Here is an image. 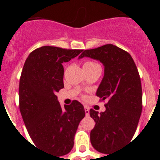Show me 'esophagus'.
Returning a JSON list of instances; mask_svg holds the SVG:
<instances>
[{
  "label": "esophagus",
  "mask_w": 160,
  "mask_h": 160,
  "mask_svg": "<svg viewBox=\"0 0 160 160\" xmlns=\"http://www.w3.org/2000/svg\"><path fill=\"white\" fill-rule=\"evenodd\" d=\"M85 114L86 115H90V109L88 108L87 106H85Z\"/></svg>",
  "instance_id": "esophagus-1"
}]
</instances>
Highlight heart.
Segmentation results:
<instances>
[{
    "instance_id": "1",
    "label": "heart",
    "mask_w": 160,
    "mask_h": 160,
    "mask_svg": "<svg viewBox=\"0 0 160 160\" xmlns=\"http://www.w3.org/2000/svg\"><path fill=\"white\" fill-rule=\"evenodd\" d=\"M96 66H99L98 64L93 62V61H85V64H84V69H91V68L96 67Z\"/></svg>"
}]
</instances>
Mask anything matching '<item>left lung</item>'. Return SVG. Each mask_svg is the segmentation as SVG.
<instances>
[{
	"instance_id": "obj_1",
	"label": "left lung",
	"mask_w": 160,
	"mask_h": 160,
	"mask_svg": "<svg viewBox=\"0 0 160 160\" xmlns=\"http://www.w3.org/2000/svg\"><path fill=\"white\" fill-rule=\"evenodd\" d=\"M100 60L105 74L96 95L106 100L105 111L90 109L95 125L90 132V142L97 151L111 154L134 136L142 112V87L138 69L127 51L108 44L85 50L80 59Z\"/></svg>"
}]
</instances>
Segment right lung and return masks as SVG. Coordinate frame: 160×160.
Here are the masks:
<instances>
[{
	"label": "right lung",
	"instance_id": "1",
	"mask_svg": "<svg viewBox=\"0 0 160 160\" xmlns=\"http://www.w3.org/2000/svg\"><path fill=\"white\" fill-rule=\"evenodd\" d=\"M82 51L42 46L29 55L21 72L19 106L26 129L36 146L57 156L72 149L79 124L85 115L79 101L62 107L55 95L64 88L62 63Z\"/></svg>",
	"mask_w": 160,
	"mask_h": 160
}]
</instances>
